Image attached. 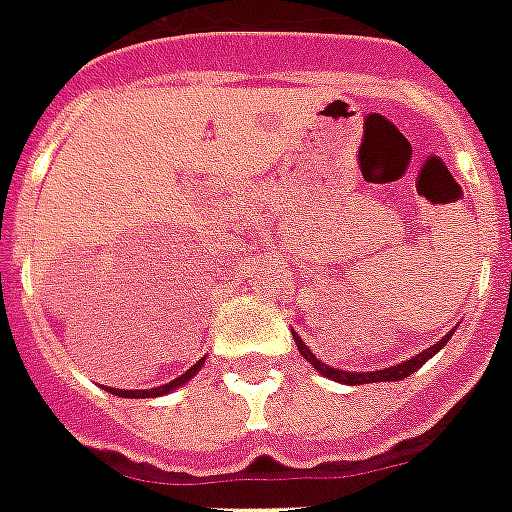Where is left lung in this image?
I'll use <instances>...</instances> for the list:
<instances>
[{"label": "left lung", "instance_id": "1", "mask_svg": "<svg viewBox=\"0 0 512 512\" xmlns=\"http://www.w3.org/2000/svg\"><path fill=\"white\" fill-rule=\"evenodd\" d=\"M448 339H450V333H448V336H445V339H439V342L434 344V347H429V350L418 352V355H415V358H410V361L399 363V366H391V369H380V372H363V374L361 372H342V369H331V366H325L323 361H317L312 352L306 350V344L301 342L298 336H295V344H298V350H301V355H304L306 361L312 363L317 372L325 374L328 380L344 382V385H363V382H385V380L393 382V380H404V377H410L412 372H418L420 366L429 361L434 352L442 350Z\"/></svg>", "mask_w": 512, "mask_h": 512}]
</instances>
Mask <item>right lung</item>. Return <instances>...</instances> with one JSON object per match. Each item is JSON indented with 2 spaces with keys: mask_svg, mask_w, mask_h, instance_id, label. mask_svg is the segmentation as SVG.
Masks as SVG:
<instances>
[{
  "mask_svg": "<svg viewBox=\"0 0 512 512\" xmlns=\"http://www.w3.org/2000/svg\"><path fill=\"white\" fill-rule=\"evenodd\" d=\"M203 366V361H198L192 369H187V372L181 374V377H176L173 382H168V385H160V388H151V391H116V388H111L113 396H124V399H154V396H162V393L173 391V388H179V385H184V382L189 380V377H195L198 374V369Z\"/></svg>",
  "mask_w": 512,
  "mask_h": 512,
  "instance_id": "obj_1",
  "label": "right lung"
}]
</instances>
